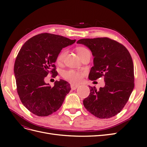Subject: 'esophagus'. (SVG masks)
<instances>
[{"label":"esophagus","mask_w":147,"mask_h":147,"mask_svg":"<svg viewBox=\"0 0 147 147\" xmlns=\"http://www.w3.org/2000/svg\"><path fill=\"white\" fill-rule=\"evenodd\" d=\"M78 86H79L78 84H71V88H72V90H76L77 88H78Z\"/></svg>","instance_id":"obj_1"}]
</instances>
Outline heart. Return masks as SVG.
Returning <instances> with one entry per match:
<instances>
[{
    "instance_id": "b5f03b06",
    "label": "heart",
    "mask_w": 147,
    "mask_h": 147,
    "mask_svg": "<svg viewBox=\"0 0 147 147\" xmlns=\"http://www.w3.org/2000/svg\"><path fill=\"white\" fill-rule=\"evenodd\" d=\"M77 51L78 56H80L82 55H83L84 52H86V51H88V50L85 48L80 47L77 48ZM66 54H67L66 50H62L57 56V58H56L57 63L58 64H61L62 63H63V61L65 59V57L66 56ZM64 77L70 82L77 83L81 81L82 78V75L80 72H78V71L70 70L68 71H66V72L64 73Z\"/></svg>"
}]
</instances>
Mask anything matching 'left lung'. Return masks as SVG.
Returning a JSON list of instances; mask_svg holds the SVG:
<instances>
[{
  "label": "left lung",
  "instance_id": "left-lung-1",
  "mask_svg": "<svg viewBox=\"0 0 147 147\" xmlns=\"http://www.w3.org/2000/svg\"><path fill=\"white\" fill-rule=\"evenodd\" d=\"M90 49L94 57L89 79L104 76V87L83 100L85 109L95 117L105 119L118 114L127 103L134 87V64L129 52L121 44L109 38H83L77 42Z\"/></svg>",
  "mask_w": 147,
  "mask_h": 147
}]
</instances>
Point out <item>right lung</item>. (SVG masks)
I'll list each match as a JSON object with an SVG mask.
<instances>
[{
	"mask_svg": "<svg viewBox=\"0 0 147 147\" xmlns=\"http://www.w3.org/2000/svg\"><path fill=\"white\" fill-rule=\"evenodd\" d=\"M70 40L48 33L34 36L21 47L14 65L17 92L25 107L39 117L48 116L58 110L66 95L70 84L63 80L56 81L51 87L45 78L57 73L55 63L62 49L74 44Z\"/></svg>",
	"mask_w": 147,
	"mask_h": 147,
	"instance_id": "add662e5",
	"label": "right lung"
}]
</instances>
